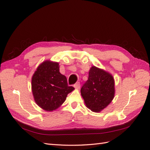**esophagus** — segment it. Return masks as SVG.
Here are the masks:
<instances>
[{"mask_svg": "<svg viewBox=\"0 0 150 150\" xmlns=\"http://www.w3.org/2000/svg\"><path fill=\"white\" fill-rule=\"evenodd\" d=\"M74 87L76 88H79L81 87V84H80V82H77V83H76L75 84H74Z\"/></svg>", "mask_w": 150, "mask_h": 150, "instance_id": "obj_1", "label": "esophagus"}]
</instances>
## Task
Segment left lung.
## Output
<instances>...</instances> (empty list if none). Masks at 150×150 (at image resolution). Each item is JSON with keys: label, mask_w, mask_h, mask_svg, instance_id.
Returning <instances> with one entry per match:
<instances>
[{"label": "left lung", "mask_w": 150, "mask_h": 150, "mask_svg": "<svg viewBox=\"0 0 150 150\" xmlns=\"http://www.w3.org/2000/svg\"><path fill=\"white\" fill-rule=\"evenodd\" d=\"M81 93L88 108L93 112H100L111 103L115 96L113 77L103 69L92 67Z\"/></svg>", "instance_id": "1"}]
</instances>
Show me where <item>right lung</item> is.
<instances>
[{"label":"right lung","mask_w":150,"mask_h":150,"mask_svg":"<svg viewBox=\"0 0 150 150\" xmlns=\"http://www.w3.org/2000/svg\"><path fill=\"white\" fill-rule=\"evenodd\" d=\"M34 100L47 111L55 110L74 88L68 85L66 76L59 73V64L45 61L39 66L32 77Z\"/></svg>","instance_id":"1"}]
</instances>
